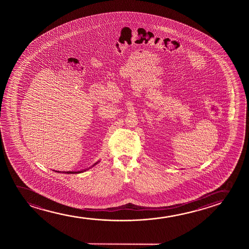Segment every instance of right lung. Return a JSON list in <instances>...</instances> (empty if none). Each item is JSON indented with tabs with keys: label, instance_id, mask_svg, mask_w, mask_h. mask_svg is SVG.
<instances>
[{
	"label": "right lung",
	"instance_id": "right-lung-1",
	"mask_svg": "<svg viewBox=\"0 0 249 249\" xmlns=\"http://www.w3.org/2000/svg\"><path fill=\"white\" fill-rule=\"evenodd\" d=\"M99 162V161H97V162H95V163L93 164L92 166H91V167H89V168H91V167H94L95 166L96 164H98ZM89 168H86V169H83V170L82 171H68V172H59V171H55V172H57V173H63V174H81V173H83V172H86L87 170H89Z\"/></svg>",
	"mask_w": 249,
	"mask_h": 249
}]
</instances>
